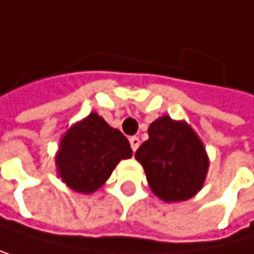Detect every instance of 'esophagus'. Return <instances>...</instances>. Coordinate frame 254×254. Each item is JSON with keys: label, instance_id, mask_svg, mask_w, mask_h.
<instances>
[{"label": "esophagus", "instance_id": "1", "mask_svg": "<svg viewBox=\"0 0 254 254\" xmlns=\"http://www.w3.org/2000/svg\"><path fill=\"white\" fill-rule=\"evenodd\" d=\"M139 144H141L139 138H136V136H131V138H130V145H131V150H133V152H136L138 147H139Z\"/></svg>", "mask_w": 254, "mask_h": 254}]
</instances>
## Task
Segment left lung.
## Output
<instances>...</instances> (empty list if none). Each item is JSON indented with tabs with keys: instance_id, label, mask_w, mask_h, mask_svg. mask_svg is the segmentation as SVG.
Wrapping results in <instances>:
<instances>
[{
	"instance_id": "1",
	"label": "left lung",
	"mask_w": 254,
	"mask_h": 254,
	"mask_svg": "<svg viewBox=\"0 0 254 254\" xmlns=\"http://www.w3.org/2000/svg\"><path fill=\"white\" fill-rule=\"evenodd\" d=\"M148 187L164 202L187 201L207 179L210 159L197 133L186 123L162 115L148 127V139L134 153Z\"/></svg>"
}]
</instances>
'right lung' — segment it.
<instances>
[{
    "instance_id": "1",
    "label": "right lung",
    "mask_w": 254,
    "mask_h": 254,
    "mask_svg": "<svg viewBox=\"0 0 254 254\" xmlns=\"http://www.w3.org/2000/svg\"><path fill=\"white\" fill-rule=\"evenodd\" d=\"M131 155L124 134L92 112L61 136L55 165L58 178L68 189L90 194L106 184L121 159Z\"/></svg>"
}]
</instances>
